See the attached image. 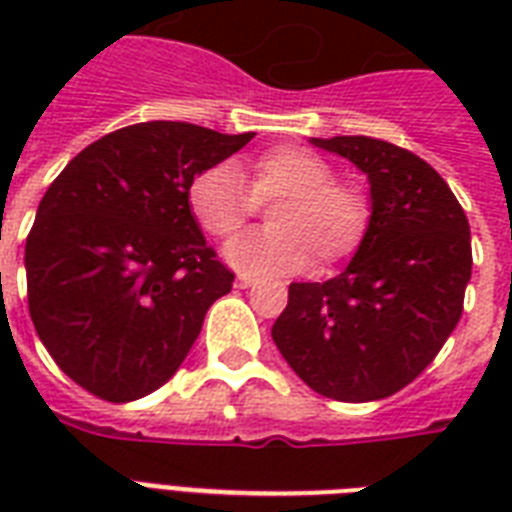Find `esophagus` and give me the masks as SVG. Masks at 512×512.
<instances>
[{
    "label": "esophagus",
    "mask_w": 512,
    "mask_h": 512,
    "mask_svg": "<svg viewBox=\"0 0 512 512\" xmlns=\"http://www.w3.org/2000/svg\"><path fill=\"white\" fill-rule=\"evenodd\" d=\"M236 287H239V289L255 287V279H249V276H239V279H236Z\"/></svg>",
    "instance_id": "1"
}]
</instances>
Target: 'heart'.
Wrapping results in <instances>:
<instances>
[{"instance_id":"1","label":"heart","mask_w":512,"mask_h":512,"mask_svg":"<svg viewBox=\"0 0 512 512\" xmlns=\"http://www.w3.org/2000/svg\"><path fill=\"white\" fill-rule=\"evenodd\" d=\"M335 167L300 146H279L249 167L212 164L193 175L185 201L207 236L228 239L257 204L276 201L271 228L225 244V263L247 276H289L313 263L335 265L361 247L369 231V199L356 185L337 183ZM248 183L244 189L240 180Z\"/></svg>"}]
</instances>
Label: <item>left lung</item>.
<instances>
[{"label":"left lung","instance_id":"left-lung-1","mask_svg":"<svg viewBox=\"0 0 512 512\" xmlns=\"http://www.w3.org/2000/svg\"><path fill=\"white\" fill-rule=\"evenodd\" d=\"M369 180V231L348 268L289 284L271 329L287 364L335 401H380L436 358L462 316L470 225L452 188L406 148L364 135L311 138Z\"/></svg>","mask_w":512,"mask_h":512}]
</instances>
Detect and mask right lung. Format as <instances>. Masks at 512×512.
Returning <instances> with one entry per match:
<instances>
[{
	"mask_svg": "<svg viewBox=\"0 0 512 512\" xmlns=\"http://www.w3.org/2000/svg\"><path fill=\"white\" fill-rule=\"evenodd\" d=\"M252 140L185 122H143L66 164L26 239L28 311L63 372L124 404L162 388L233 273L217 263L185 191Z\"/></svg>",
	"mask_w": 512,
	"mask_h": 512,
	"instance_id": "1",
	"label": "right lung"
}]
</instances>
